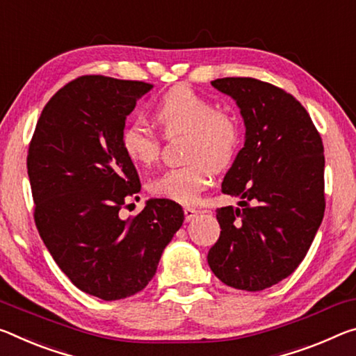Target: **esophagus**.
I'll list each match as a JSON object with an SVG mask.
<instances>
[{"label":"esophagus","mask_w":356,"mask_h":356,"mask_svg":"<svg viewBox=\"0 0 356 356\" xmlns=\"http://www.w3.org/2000/svg\"><path fill=\"white\" fill-rule=\"evenodd\" d=\"M184 213H185V220H187V222H190V220H193L196 217V213H198V211H196V209H193V207H185L184 209Z\"/></svg>","instance_id":"esophagus-1"}]
</instances>
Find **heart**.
<instances>
[{
	"mask_svg": "<svg viewBox=\"0 0 356 356\" xmlns=\"http://www.w3.org/2000/svg\"><path fill=\"white\" fill-rule=\"evenodd\" d=\"M155 118L166 138L188 134L185 160L188 165L168 169L149 184L150 193L193 204L212 184L213 169L227 168L238 155L242 143L239 118L220 111L213 101L187 86L169 90L155 107ZM120 144L128 160L150 166L161 154V138L140 120L123 128Z\"/></svg>",
	"mask_w": 356,
	"mask_h": 356,
	"instance_id": "obj_1",
	"label": "heart"
}]
</instances>
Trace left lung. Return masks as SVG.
Returning a JSON list of instances; mask_svg holds the SVG:
<instances>
[{
	"mask_svg": "<svg viewBox=\"0 0 356 356\" xmlns=\"http://www.w3.org/2000/svg\"><path fill=\"white\" fill-rule=\"evenodd\" d=\"M211 83L238 103L245 143L222 184L239 207L217 209L222 231L207 263L228 286L259 291L300 266L323 220V143L285 90L253 77Z\"/></svg>",
	"mask_w": 356,
	"mask_h": 356,
	"instance_id": "obj_1",
	"label": "left lung"
}]
</instances>
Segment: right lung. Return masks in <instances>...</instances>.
Listing matches in <instances>:
<instances>
[{
  "label": "right lung",
  "instance_id": "obj_1",
  "mask_svg": "<svg viewBox=\"0 0 356 356\" xmlns=\"http://www.w3.org/2000/svg\"><path fill=\"white\" fill-rule=\"evenodd\" d=\"M152 83L82 76L44 106L28 147L35 223L58 268L79 290L104 301L145 289L165 247L184 223L171 200H150L122 218L139 193L120 136Z\"/></svg>",
  "mask_w": 356,
  "mask_h": 356
}]
</instances>
